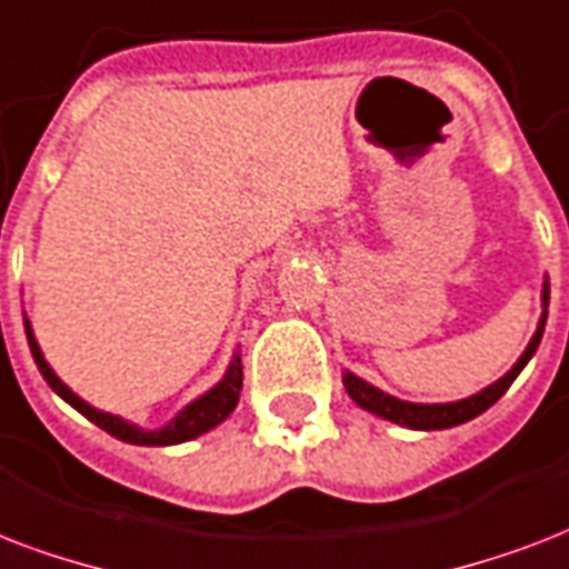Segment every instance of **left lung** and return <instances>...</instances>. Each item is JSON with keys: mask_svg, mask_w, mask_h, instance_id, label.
I'll list each match as a JSON object with an SVG mask.
<instances>
[{"mask_svg": "<svg viewBox=\"0 0 569 569\" xmlns=\"http://www.w3.org/2000/svg\"><path fill=\"white\" fill-rule=\"evenodd\" d=\"M540 306H543V315L537 320L535 335H531V341H528V347L522 350V356L513 362V368L496 382H490L487 389L469 395V398L451 400V403H412V400H400L395 398V395H389V391L377 389V386H371V382L362 380V377H356L353 371L341 373L347 395H350V398L356 400V407H362L365 412H371V416L377 418H386L391 425L409 427V430H448V427L466 425V421H472V418H478L481 412H487V409L510 389V382L517 380L519 371L531 362V356H535L537 345H540V338H543L546 315H549V311H546V308H549V279H543Z\"/></svg>", "mask_w": 569, "mask_h": 569, "instance_id": "left-lung-1", "label": "left lung"}]
</instances>
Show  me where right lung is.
<instances>
[{
    "label": "right lung",
    "mask_w": 569,
    "mask_h": 569,
    "mask_svg": "<svg viewBox=\"0 0 569 569\" xmlns=\"http://www.w3.org/2000/svg\"><path fill=\"white\" fill-rule=\"evenodd\" d=\"M23 323H26V338H29V350H32V359L38 365V371L47 382H50V389L59 395L64 403L82 412L88 421H94L100 430H106L109 436H116L121 442H130V445H180V442H189V439H198L201 433L207 430H213L224 421V418L231 416L240 403V391H243V359H240V350H234L231 356V362L224 368L222 380L210 386L204 395H198L196 400H189L187 407L178 409L174 416L166 421L162 427H153V430H144V427L133 425V421H127L121 416H112V412H103V409L91 407L88 400H82L77 391L70 389L68 382L59 380V373L52 371L50 362L43 359V350L38 345V338H34V329H32V320L23 315Z\"/></svg>",
    "instance_id": "obj_1"
}]
</instances>
